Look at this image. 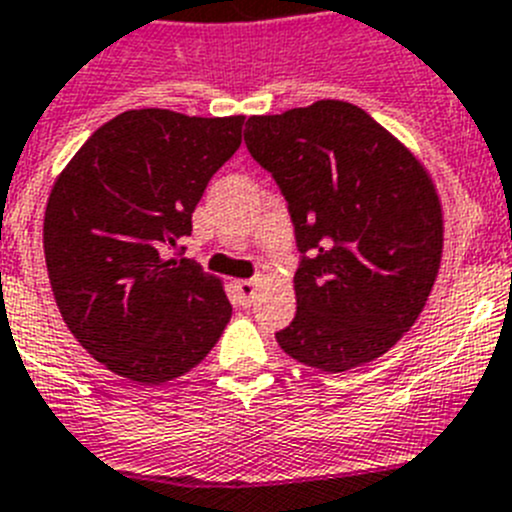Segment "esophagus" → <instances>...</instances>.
Listing matches in <instances>:
<instances>
[{
  "mask_svg": "<svg viewBox=\"0 0 512 512\" xmlns=\"http://www.w3.org/2000/svg\"><path fill=\"white\" fill-rule=\"evenodd\" d=\"M255 293H257V280H237L234 283V296L242 306H252L255 301Z\"/></svg>",
  "mask_w": 512,
  "mask_h": 512,
  "instance_id": "obj_1",
  "label": "esophagus"
}]
</instances>
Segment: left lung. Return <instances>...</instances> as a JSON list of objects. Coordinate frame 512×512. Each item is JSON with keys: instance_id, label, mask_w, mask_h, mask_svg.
<instances>
[{"instance_id": "left-lung-1", "label": "left lung", "mask_w": 512, "mask_h": 512, "mask_svg": "<svg viewBox=\"0 0 512 512\" xmlns=\"http://www.w3.org/2000/svg\"><path fill=\"white\" fill-rule=\"evenodd\" d=\"M245 142L288 201L301 252L280 349L324 372L388 352L439 273L444 219L426 168L365 109L336 99L250 117Z\"/></svg>"}]
</instances>
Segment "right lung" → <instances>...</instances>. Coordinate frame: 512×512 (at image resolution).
Listing matches in <instances>:
<instances>
[{
    "mask_svg": "<svg viewBox=\"0 0 512 512\" xmlns=\"http://www.w3.org/2000/svg\"><path fill=\"white\" fill-rule=\"evenodd\" d=\"M242 124V114L130 109L101 124L50 191L43 247L55 303L78 344L127 380L186 375L232 319L214 275L163 252L191 234Z\"/></svg>",
    "mask_w": 512,
    "mask_h": 512,
    "instance_id": "right-lung-1",
    "label": "right lung"
}]
</instances>
